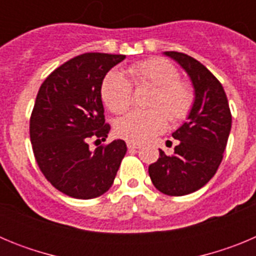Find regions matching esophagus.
Wrapping results in <instances>:
<instances>
[{
	"label": "esophagus",
	"mask_w": 256,
	"mask_h": 256,
	"mask_svg": "<svg viewBox=\"0 0 256 256\" xmlns=\"http://www.w3.org/2000/svg\"><path fill=\"white\" fill-rule=\"evenodd\" d=\"M126 146H128V148H130V150H134V148H141V144H138V142L126 141Z\"/></svg>",
	"instance_id": "34e87169"
}]
</instances>
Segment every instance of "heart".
<instances>
[{"instance_id": "1", "label": "heart", "mask_w": 256, "mask_h": 256, "mask_svg": "<svg viewBox=\"0 0 256 256\" xmlns=\"http://www.w3.org/2000/svg\"><path fill=\"white\" fill-rule=\"evenodd\" d=\"M126 73L137 87H152L150 110H137L115 124L119 137L132 142H144L164 132L169 119L186 120L195 106L196 94L191 83L180 78V72L166 58H154L130 65ZM104 102L115 114L128 112L133 102V87L123 73L112 70L101 86Z\"/></svg>"}]
</instances>
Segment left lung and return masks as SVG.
<instances>
[{
	"label": "left lung",
	"instance_id": "obj_1",
	"mask_svg": "<svg viewBox=\"0 0 256 256\" xmlns=\"http://www.w3.org/2000/svg\"><path fill=\"white\" fill-rule=\"evenodd\" d=\"M186 70L195 88V106L188 120L173 133V155L160 150L148 166L154 186L169 196H183L204 187L218 170L230 132L232 115L218 79L200 61L182 52L166 51Z\"/></svg>",
	"mask_w": 256,
	"mask_h": 256
}]
</instances>
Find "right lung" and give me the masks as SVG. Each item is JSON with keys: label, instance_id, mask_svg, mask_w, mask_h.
<instances>
[{"label": "right lung", "instance_id": "right-lung-1", "mask_svg": "<svg viewBox=\"0 0 256 256\" xmlns=\"http://www.w3.org/2000/svg\"><path fill=\"white\" fill-rule=\"evenodd\" d=\"M124 58L100 52L76 56L54 70L37 94L29 124L36 162L52 186L70 198L104 195L126 152L123 140L94 151L88 144L108 138L101 86Z\"/></svg>", "mask_w": 256, "mask_h": 256}]
</instances>
